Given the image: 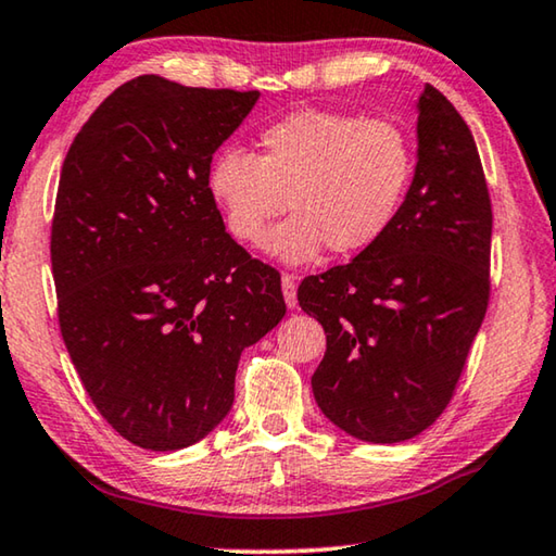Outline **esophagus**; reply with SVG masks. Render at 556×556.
Instances as JSON below:
<instances>
[{
    "label": "esophagus",
    "instance_id": "esophagus-1",
    "mask_svg": "<svg viewBox=\"0 0 556 556\" xmlns=\"http://www.w3.org/2000/svg\"><path fill=\"white\" fill-rule=\"evenodd\" d=\"M295 276H288L283 273V278H280V286H283V298H286V305L288 307H295L298 305V293H295Z\"/></svg>",
    "mask_w": 556,
    "mask_h": 556
}]
</instances>
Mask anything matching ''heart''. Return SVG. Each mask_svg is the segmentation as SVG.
<instances>
[{
	"mask_svg": "<svg viewBox=\"0 0 556 556\" xmlns=\"http://www.w3.org/2000/svg\"><path fill=\"white\" fill-rule=\"evenodd\" d=\"M413 178V143L400 126L305 109L258 136V153L224 149L206 189L228 233L261 243L286 206L295 213L266 238V253L303 266L328 249L353 255L395 220Z\"/></svg>",
	"mask_w": 556,
	"mask_h": 556,
	"instance_id": "b5f03b06",
	"label": "heart"
}]
</instances>
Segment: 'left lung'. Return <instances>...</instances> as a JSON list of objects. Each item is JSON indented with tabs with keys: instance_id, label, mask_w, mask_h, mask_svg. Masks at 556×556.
<instances>
[{
	"instance_id": "1",
	"label": "left lung",
	"mask_w": 556,
	"mask_h": 556,
	"mask_svg": "<svg viewBox=\"0 0 556 556\" xmlns=\"http://www.w3.org/2000/svg\"><path fill=\"white\" fill-rule=\"evenodd\" d=\"M415 106L417 164L395 220L348 266L298 288L328 340L315 403L372 445L438 420L490 301L492 206L472 131L430 84Z\"/></svg>"
}]
</instances>
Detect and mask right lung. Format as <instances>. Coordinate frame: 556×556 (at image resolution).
I'll use <instances>...</instances> for the list:
<instances>
[{
    "mask_svg": "<svg viewBox=\"0 0 556 556\" xmlns=\"http://www.w3.org/2000/svg\"><path fill=\"white\" fill-rule=\"evenodd\" d=\"M258 97L136 76L64 159L59 326L93 405L143 450L206 438L233 405L243 348L286 315L280 276L226 233L206 189L213 153Z\"/></svg>",
    "mask_w": 556,
    "mask_h": 556,
    "instance_id": "obj_1",
    "label": "right lung"
}]
</instances>
